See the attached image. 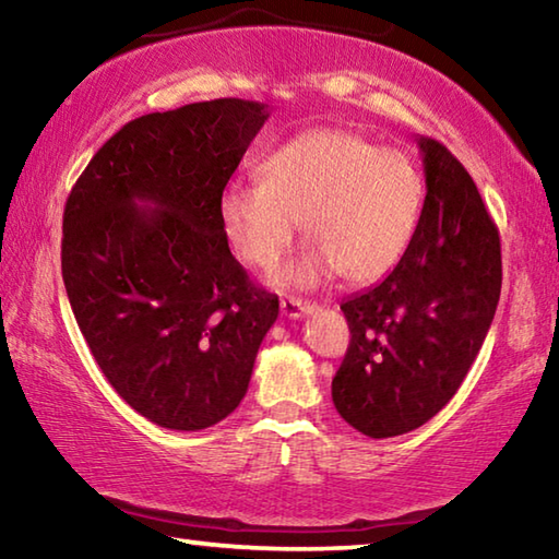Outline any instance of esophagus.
<instances>
[{
	"mask_svg": "<svg viewBox=\"0 0 559 559\" xmlns=\"http://www.w3.org/2000/svg\"><path fill=\"white\" fill-rule=\"evenodd\" d=\"M316 310V302H308V300H298V298H283L281 300V316L283 318H302L308 313H313Z\"/></svg>",
	"mask_w": 559,
	"mask_h": 559,
	"instance_id": "1",
	"label": "esophagus"
}]
</instances>
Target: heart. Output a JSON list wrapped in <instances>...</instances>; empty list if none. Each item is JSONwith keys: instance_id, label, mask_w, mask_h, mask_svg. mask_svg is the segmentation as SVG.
Listing matches in <instances>:
<instances>
[{"instance_id": "obj_1", "label": "heart", "mask_w": 559, "mask_h": 559, "mask_svg": "<svg viewBox=\"0 0 559 559\" xmlns=\"http://www.w3.org/2000/svg\"><path fill=\"white\" fill-rule=\"evenodd\" d=\"M259 173L224 187L222 229L246 266L269 273L300 224L313 246L281 273L286 286H316L335 273L347 283L380 281L419 231L427 194L419 165L359 132H300L263 157Z\"/></svg>"}]
</instances>
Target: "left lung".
Returning <instances> with one entry per match:
<instances>
[{
    "mask_svg": "<svg viewBox=\"0 0 559 559\" xmlns=\"http://www.w3.org/2000/svg\"><path fill=\"white\" fill-rule=\"evenodd\" d=\"M427 197L419 231L382 283L347 298L349 345L333 377L340 416L370 439L419 429L459 392L493 323L500 236L447 147L416 140Z\"/></svg>",
    "mask_w": 559,
    "mask_h": 559,
    "instance_id": "1",
    "label": "left lung"
}]
</instances>
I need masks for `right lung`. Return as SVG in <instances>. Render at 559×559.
Masks as SVG:
<instances>
[{
	"mask_svg": "<svg viewBox=\"0 0 559 559\" xmlns=\"http://www.w3.org/2000/svg\"><path fill=\"white\" fill-rule=\"evenodd\" d=\"M266 118V103L216 98L130 120L66 200L75 323L112 390L157 427L200 431L229 416L278 318V296L249 281L219 219Z\"/></svg>",
	"mask_w": 559,
	"mask_h": 559,
	"instance_id": "right-lung-1",
	"label": "right lung"
}]
</instances>
